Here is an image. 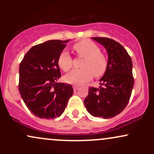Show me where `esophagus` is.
Listing matches in <instances>:
<instances>
[{
	"label": "esophagus",
	"mask_w": 154,
	"mask_h": 154,
	"mask_svg": "<svg viewBox=\"0 0 154 154\" xmlns=\"http://www.w3.org/2000/svg\"><path fill=\"white\" fill-rule=\"evenodd\" d=\"M73 89H74V91H77V90L79 89V87H78V86H77V85H74L73 86Z\"/></svg>",
	"instance_id": "1"
}]
</instances>
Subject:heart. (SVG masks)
Listing matches in <instances>:
<instances>
[{"label":"heart","mask_w":154,"mask_h":154,"mask_svg":"<svg viewBox=\"0 0 154 154\" xmlns=\"http://www.w3.org/2000/svg\"><path fill=\"white\" fill-rule=\"evenodd\" d=\"M77 56L84 57L81 66L82 69H74L64 77L65 81L75 85L87 82L93 78V75L99 78L104 75L109 65L108 59L103 53L100 52L97 44L89 40H82L73 45ZM58 65L63 72H68L73 65V59L69 54L63 51L58 57Z\"/></svg>","instance_id":"1"}]
</instances>
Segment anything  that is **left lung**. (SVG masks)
<instances>
[{
  "label": "left lung",
  "mask_w": 154,
  "mask_h": 154,
  "mask_svg": "<svg viewBox=\"0 0 154 154\" xmlns=\"http://www.w3.org/2000/svg\"><path fill=\"white\" fill-rule=\"evenodd\" d=\"M92 38L106 48L109 65L100 79L103 86L90 87L84 103L91 115L109 119L120 114L129 103L134 85L132 59L125 48L113 39Z\"/></svg>",
  "instance_id": "1"
}]
</instances>
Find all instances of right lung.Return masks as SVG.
<instances>
[{
	"label": "right lung",
	"mask_w": 154,
	"mask_h": 154,
	"mask_svg": "<svg viewBox=\"0 0 154 154\" xmlns=\"http://www.w3.org/2000/svg\"><path fill=\"white\" fill-rule=\"evenodd\" d=\"M68 40H48L32 47L19 65V93L37 117H59L73 94L71 85L57 82L61 77L58 57Z\"/></svg>",
	"instance_id": "obj_1"
}]
</instances>
